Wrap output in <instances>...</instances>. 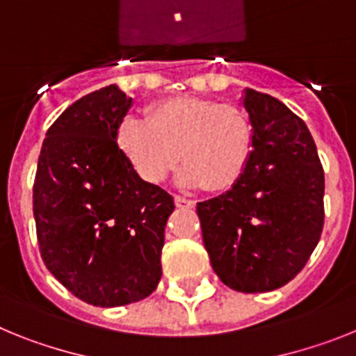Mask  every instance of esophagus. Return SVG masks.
<instances>
[{
  "label": "esophagus",
  "mask_w": 356,
  "mask_h": 356,
  "mask_svg": "<svg viewBox=\"0 0 356 356\" xmlns=\"http://www.w3.org/2000/svg\"><path fill=\"white\" fill-rule=\"evenodd\" d=\"M175 206H177V208H193V206H195V200L177 195L175 197Z\"/></svg>",
  "instance_id": "1"
}]
</instances>
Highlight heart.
<instances>
[{
  "instance_id": "heart-1",
  "label": "heart",
  "mask_w": 356,
  "mask_h": 356,
  "mask_svg": "<svg viewBox=\"0 0 356 356\" xmlns=\"http://www.w3.org/2000/svg\"><path fill=\"white\" fill-rule=\"evenodd\" d=\"M118 143L148 184H161L181 159L182 186L227 190L245 172L252 152L249 114L233 104L209 98L175 97L150 107L147 118L129 116Z\"/></svg>"
}]
</instances>
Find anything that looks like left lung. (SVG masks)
Listing matches in <instances>:
<instances>
[{"label": "left lung", "instance_id": "left-lung-1", "mask_svg": "<svg viewBox=\"0 0 356 356\" xmlns=\"http://www.w3.org/2000/svg\"><path fill=\"white\" fill-rule=\"evenodd\" d=\"M252 150L240 181L197 204L213 270L236 292H270L298 276L324 225V170L305 122L245 89Z\"/></svg>", "mask_w": 356, "mask_h": 356}]
</instances>
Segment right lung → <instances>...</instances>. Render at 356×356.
<instances>
[{
	"label": "right lung",
	"instance_id": "add662e5",
	"mask_svg": "<svg viewBox=\"0 0 356 356\" xmlns=\"http://www.w3.org/2000/svg\"><path fill=\"white\" fill-rule=\"evenodd\" d=\"M131 105L114 84L71 104L46 132L33 181L42 261L92 307L141 301L163 274L174 197L136 174L116 143Z\"/></svg>",
	"mask_w": 356,
	"mask_h": 356
}]
</instances>
